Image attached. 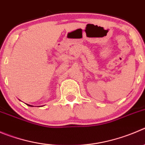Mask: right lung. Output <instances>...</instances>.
Listing matches in <instances>:
<instances>
[{
	"instance_id": "add662e5",
	"label": "right lung",
	"mask_w": 145,
	"mask_h": 145,
	"mask_svg": "<svg viewBox=\"0 0 145 145\" xmlns=\"http://www.w3.org/2000/svg\"><path fill=\"white\" fill-rule=\"evenodd\" d=\"M26 105H27V104H26ZM28 105V106H31V105Z\"/></svg>"
}]
</instances>
